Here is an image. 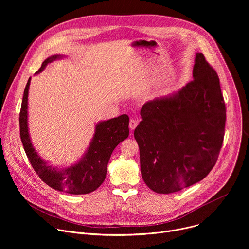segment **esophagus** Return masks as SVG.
Segmentation results:
<instances>
[{
    "label": "esophagus",
    "mask_w": 249,
    "mask_h": 249,
    "mask_svg": "<svg viewBox=\"0 0 249 249\" xmlns=\"http://www.w3.org/2000/svg\"><path fill=\"white\" fill-rule=\"evenodd\" d=\"M138 120H136V119H131L130 120V123H129V128L131 129V130H134L136 127H137V125H138Z\"/></svg>",
    "instance_id": "1"
}]
</instances>
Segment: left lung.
<instances>
[{
    "mask_svg": "<svg viewBox=\"0 0 249 249\" xmlns=\"http://www.w3.org/2000/svg\"><path fill=\"white\" fill-rule=\"evenodd\" d=\"M194 80L177 92L148 101L134 131L142 177L160 194L180 191L215 166L222 149L226 105L216 71L197 53Z\"/></svg>",
    "mask_w": 249,
    "mask_h": 249,
    "instance_id": "left-lung-1",
    "label": "left lung"
}]
</instances>
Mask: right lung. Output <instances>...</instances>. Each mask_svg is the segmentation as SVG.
Masks as SVG:
<instances>
[{"instance_id":"1","label":"right lung","mask_w":249,"mask_h":249,"mask_svg":"<svg viewBox=\"0 0 249 249\" xmlns=\"http://www.w3.org/2000/svg\"><path fill=\"white\" fill-rule=\"evenodd\" d=\"M54 55L47 58L35 74L40 73L48 63L61 58ZM30 78L24 89L19 112V132L25 154L40 179L51 188L69 194H88L96 190L104 181L107 164L113 150L129 136V117L126 114L99 122L89 147L82 160L74 165L58 169L47 165L30 142L27 128V97Z\"/></svg>"}]
</instances>
